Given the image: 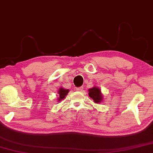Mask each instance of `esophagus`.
Here are the masks:
<instances>
[{"label":"esophagus","instance_id":"1","mask_svg":"<svg viewBox=\"0 0 153 153\" xmlns=\"http://www.w3.org/2000/svg\"><path fill=\"white\" fill-rule=\"evenodd\" d=\"M76 90L77 91H82L83 90V87H80L76 88Z\"/></svg>","mask_w":153,"mask_h":153}]
</instances>
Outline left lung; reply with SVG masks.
Listing matches in <instances>:
<instances>
[{"instance_id": "1", "label": "left lung", "mask_w": 153, "mask_h": 153, "mask_svg": "<svg viewBox=\"0 0 153 153\" xmlns=\"http://www.w3.org/2000/svg\"><path fill=\"white\" fill-rule=\"evenodd\" d=\"M89 95L95 103H100L103 101V96L100 89L97 87H94L89 89Z\"/></svg>"}]
</instances>
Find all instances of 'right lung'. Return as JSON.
<instances>
[{
  "instance_id": "obj_1",
  "label": "right lung",
  "mask_w": 153,
  "mask_h": 153,
  "mask_svg": "<svg viewBox=\"0 0 153 153\" xmlns=\"http://www.w3.org/2000/svg\"><path fill=\"white\" fill-rule=\"evenodd\" d=\"M69 92L68 89H65L64 88H60L58 89V101H60L61 100H64L66 96L67 95Z\"/></svg>"
}]
</instances>
